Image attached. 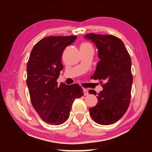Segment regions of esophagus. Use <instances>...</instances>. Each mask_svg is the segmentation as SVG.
<instances>
[{
    "label": "esophagus",
    "instance_id": "esophagus-1",
    "mask_svg": "<svg viewBox=\"0 0 152 152\" xmlns=\"http://www.w3.org/2000/svg\"><path fill=\"white\" fill-rule=\"evenodd\" d=\"M83 91H84V94L85 95V96H87V95H88V91L86 88H83Z\"/></svg>",
    "mask_w": 152,
    "mask_h": 152
}]
</instances>
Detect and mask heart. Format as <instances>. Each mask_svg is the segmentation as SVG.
<instances>
[{"label": "heart", "mask_w": 152, "mask_h": 152, "mask_svg": "<svg viewBox=\"0 0 152 152\" xmlns=\"http://www.w3.org/2000/svg\"><path fill=\"white\" fill-rule=\"evenodd\" d=\"M87 47H91V44H89L88 43H86V42H83L81 43L80 48H87Z\"/></svg>", "instance_id": "1"}]
</instances>
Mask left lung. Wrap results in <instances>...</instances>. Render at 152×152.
Wrapping results in <instances>:
<instances>
[{"label":"left lung","mask_w":152,"mask_h":152,"mask_svg":"<svg viewBox=\"0 0 152 152\" xmlns=\"http://www.w3.org/2000/svg\"><path fill=\"white\" fill-rule=\"evenodd\" d=\"M84 37L99 50L100 61L92 78L104 82L103 90L96 96L98 103L89 109L90 115L99 124H113L124 115L130 103L132 60L124 43L114 35L89 33ZM89 93L96 94L94 90Z\"/></svg>","instance_id":"obj_1"}]
</instances>
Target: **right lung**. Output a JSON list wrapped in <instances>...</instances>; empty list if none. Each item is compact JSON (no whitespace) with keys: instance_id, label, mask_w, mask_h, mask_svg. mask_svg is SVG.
I'll list each match as a JSON object with an SVG mask.
<instances>
[{"instance_id":"obj_1","label":"right lung","mask_w":152,"mask_h":152,"mask_svg":"<svg viewBox=\"0 0 152 152\" xmlns=\"http://www.w3.org/2000/svg\"><path fill=\"white\" fill-rule=\"evenodd\" d=\"M76 37L71 35L43 38L32 49L28 61L27 84L31 104L42 119L50 125L65 122L74 100L84 94L78 84L59 85L57 82L63 69V51Z\"/></svg>"}]
</instances>
